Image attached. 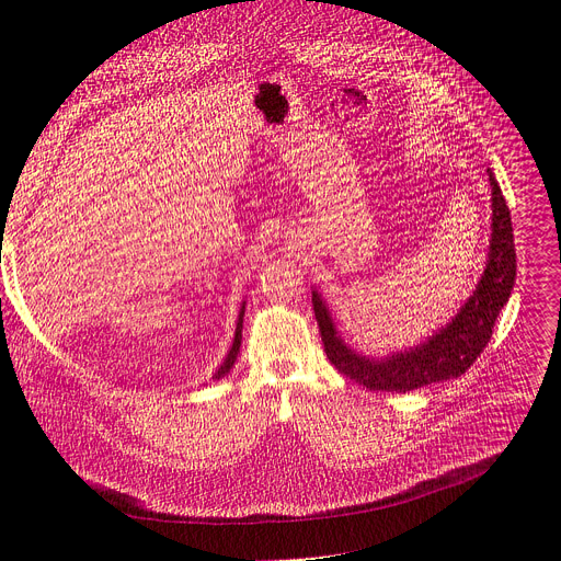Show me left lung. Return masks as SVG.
Returning <instances> with one entry per match:
<instances>
[{
  "label": "left lung",
  "mask_w": 561,
  "mask_h": 561,
  "mask_svg": "<svg viewBox=\"0 0 561 561\" xmlns=\"http://www.w3.org/2000/svg\"><path fill=\"white\" fill-rule=\"evenodd\" d=\"M486 172L491 184V241L486 252V268L473 296L459 307L455 318L446 322L444 328H438L423 343L391 352L387 357L364 355V352H357L345 343L336 330L328 302L322 300L316 288L311 290V302L322 343H325V355L341 375L359 381L362 387L370 391L407 393L432 385V381L459 377L480 357V352L486 347L493 334L495 318L510 302L516 284L512 216L493 172Z\"/></svg>",
  "instance_id": "1"
}]
</instances>
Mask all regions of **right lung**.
I'll return each instance as SVG.
<instances>
[{
    "label": "right lung",
    "instance_id": "1",
    "mask_svg": "<svg viewBox=\"0 0 561 561\" xmlns=\"http://www.w3.org/2000/svg\"><path fill=\"white\" fill-rule=\"evenodd\" d=\"M243 316H245V300H243V305H241V311H239V320H236V332H233V341H231V347H229V352H227L225 362H222V364H220V368L216 370L214 379H220V377H225V375L231 370V366H233L236 357H239V352H241V341H243Z\"/></svg>",
    "mask_w": 561,
    "mask_h": 561
}]
</instances>
